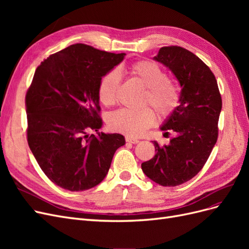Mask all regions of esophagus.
<instances>
[{
  "label": "esophagus",
  "instance_id": "obj_1",
  "mask_svg": "<svg viewBox=\"0 0 249 249\" xmlns=\"http://www.w3.org/2000/svg\"><path fill=\"white\" fill-rule=\"evenodd\" d=\"M125 141H126L127 143H133V144H136V143L139 142V140L135 139V138H132V137H129V136L125 137Z\"/></svg>",
  "mask_w": 249,
  "mask_h": 249
}]
</instances>
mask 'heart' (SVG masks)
Wrapping results in <instances>:
<instances>
[{"label":"heart","mask_w":249,"mask_h":249,"mask_svg":"<svg viewBox=\"0 0 249 249\" xmlns=\"http://www.w3.org/2000/svg\"><path fill=\"white\" fill-rule=\"evenodd\" d=\"M129 71L145 87L141 104L152 107L158 116H169L178 107L179 91L177 85L168 80L166 71L148 60L133 63ZM120 81L122 77L117 70H111L102 77L99 83V99L104 105L109 106L116 102ZM155 112L149 107L138 110L120 109L112 113L109 125L113 131L137 137L154 124Z\"/></svg>","instance_id":"obj_1"}]
</instances>
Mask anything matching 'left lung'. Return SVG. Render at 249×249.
I'll list each match as a JSON object with an SVG mask.
<instances>
[{"mask_svg": "<svg viewBox=\"0 0 249 249\" xmlns=\"http://www.w3.org/2000/svg\"><path fill=\"white\" fill-rule=\"evenodd\" d=\"M154 59L168 67L182 90L179 105L161 126L176 136L168 145L154 141L156 155L141 168L155 183L175 187L194 178L206 164L218 138L222 101L214 73L190 51L163 47Z\"/></svg>", "mask_w": 249, "mask_h": 249, "instance_id": "1", "label": "left lung"}]
</instances>
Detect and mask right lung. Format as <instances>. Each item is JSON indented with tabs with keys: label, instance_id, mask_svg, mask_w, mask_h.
Instances as JSON below:
<instances>
[{
	"label": "right lung",
	"instance_id": "add662e5",
	"mask_svg": "<svg viewBox=\"0 0 249 249\" xmlns=\"http://www.w3.org/2000/svg\"><path fill=\"white\" fill-rule=\"evenodd\" d=\"M124 56L77 43L49 56L35 71L26 94L28 144L44 175L63 189L99 185L125 143L116 133L88 134L103 125L99 83Z\"/></svg>",
	"mask_w": 249,
	"mask_h": 249
}]
</instances>
